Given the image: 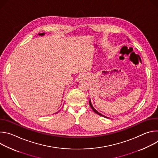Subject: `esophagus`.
Segmentation results:
<instances>
[{
    "instance_id": "esophagus-1",
    "label": "esophagus",
    "mask_w": 158,
    "mask_h": 158,
    "mask_svg": "<svg viewBox=\"0 0 158 158\" xmlns=\"http://www.w3.org/2000/svg\"><path fill=\"white\" fill-rule=\"evenodd\" d=\"M82 77H84V76H82Z\"/></svg>"
}]
</instances>
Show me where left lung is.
I'll list each match as a JSON object with an SVG mask.
<instances>
[{"label":"left lung","mask_w":158,"mask_h":158,"mask_svg":"<svg viewBox=\"0 0 158 158\" xmlns=\"http://www.w3.org/2000/svg\"><path fill=\"white\" fill-rule=\"evenodd\" d=\"M89 104H90V106H91V107L92 108V109L96 112V114H98V115H99V116H102V117H105V118H107V117H106V116H103L102 114H100L99 112H98L94 107H93V105H92V104H91V100H89Z\"/></svg>","instance_id":"1"}]
</instances>
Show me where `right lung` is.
Segmentation results:
<instances>
[{
  "label": "right lung",
  "mask_w": 158,
  "mask_h": 158,
  "mask_svg": "<svg viewBox=\"0 0 158 158\" xmlns=\"http://www.w3.org/2000/svg\"><path fill=\"white\" fill-rule=\"evenodd\" d=\"M45 34L44 33H40V34H39V35H44Z\"/></svg>",
  "instance_id": "1"
}]
</instances>
